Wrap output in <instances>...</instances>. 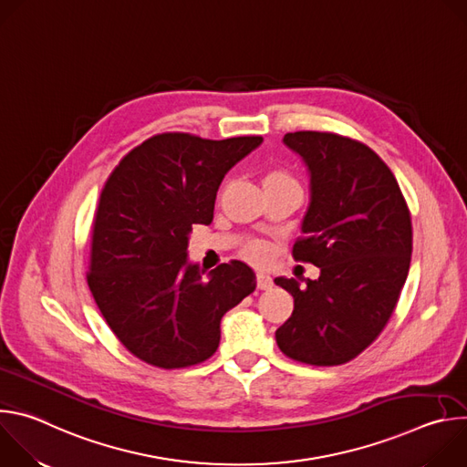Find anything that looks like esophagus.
Here are the masks:
<instances>
[{
    "mask_svg": "<svg viewBox=\"0 0 467 467\" xmlns=\"http://www.w3.org/2000/svg\"><path fill=\"white\" fill-rule=\"evenodd\" d=\"M256 286H258L260 290H270V288L274 286V281H272V277H270L268 274L258 272V274H256Z\"/></svg>",
    "mask_w": 467,
    "mask_h": 467,
    "instance_id": "1",
    "label": "esophagus"
}]
</instances>
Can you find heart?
Here are the masks:
<instances>
[{
  "label": "heart",
  "mask_w": 467,
  "mask_h": 467,
  "mask_svg": "<svg viewBox=\"0 0 467 467\" xmlns=\"http://www.w3.org/2000/svg\"><path fill=\"white\" fill-rule=\"evenodd\" d=\"M272 181H294L288 173H285V171H272V173H268L265 175V179H264V182H272ZM245 254L249 256V258H253V260H264L265 258V247L262 245V244H258V242H253V244H249L247 247H245Z\"/></svg>",
  "instance_id": "heart-1"
}]
</instances>
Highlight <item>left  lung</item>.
<instances>
[{"label": "left lung", "mask_w": 467, "mask_h": 467, "mask_svg": "<svg viewBox=\"0 0 467 467\" xmlns=\"http://www.w3.org/2000/svg\"><path fill=\"white\" fill-rule=\"evenodd\" d=\"M283 142L310 173L305 236L292 254L321 274L305 288L275 279L294 297L275 340L292 360L340 366L375 342L395 310L410 268V211L391 170L366 144L319 130L286 132Z\"/></svg>", "instance_id": "left-lung-1"}]
</instances>
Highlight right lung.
Returning a JSON list of instances; mask_svg holds the SVG:
<instances>
[{
    "label": "right lung",
    "instance_id": "right-lung-1",
    "mask_svg": "<svg viewBox=\"0 0 467 467\" xmlns=\"http://www.w3.org/2000/svg\"><path fill=\"white\" fill-rule=\"evenodd\" d=\"M262 137L207 140L162 132L129 151L107 179L92 227L88 288L116 338L137 358L179 369L211 358L220 321L256 277L233 260L188 262L193 223L209 225L225 173Z\"/></svg>",
    "mask_w": 467,
    "mask_h": 467
}]
</instances>
